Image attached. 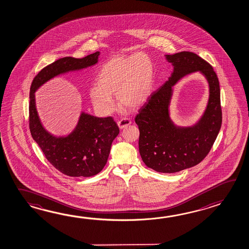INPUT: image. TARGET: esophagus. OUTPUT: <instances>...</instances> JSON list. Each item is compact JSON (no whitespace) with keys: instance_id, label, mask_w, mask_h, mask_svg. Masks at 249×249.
<instances>
[{"instance_id":"obj_1","label":"esophagus","mask_w":249,"mask_h":249,"mask_svg":"<svg viewBox=\"0 0 249 249\" xmlns=\"http://www.w3.org/2000/svg\"><path fill=\"white\" fill-rule=\"evenodd\" d=\"M130 124H131V121H130L129 119H127V118H124V119H122V120H120V121L118 122V126H119V127H120L121 129L127 127V126H129Z\"/></svg>"}]
</instances>
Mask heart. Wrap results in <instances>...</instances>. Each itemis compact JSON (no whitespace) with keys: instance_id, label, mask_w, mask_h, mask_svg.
I'll return each instance as SVG.
<instances>
[{"instance_id":"b5f03b06","label":"heart","mask_w":249,"mask_h":249,"mask_svg":"<svg viewBox=\"0 0 249 249\" xmlns=\"http://www.w3.org/2000/svg\"><path fill=\"white\" fill-rule=\"evenodd\" d=\"M155 82V67L152 58L138 52L119 55L107 60L98 71L97 85L89 88V95L98 112L109 114L119 103L128 109L142 107L151 97Z\"/></svg>"}]
</instances>
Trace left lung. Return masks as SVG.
I'll use <instances>...</instances> for the list:
<instances>
[{"label": "left lung", "mask_w": 249, "mask_h": 249, "mask_svg": "<svg viewBox=\"0 0 249 249\" xmlns=\"http://www.w3.org/2000/svg\"><path fill=\"white\" fill-rule=\"evenodd\" d=\"M173 66L171 76L139 110V152L142 161L160 173L179 172L192 168L208 155L222 125L218 78L213 67L189 51L165 55ZM198 71L208 81L210 96L206 109L192 126H178L170 117L172 87L183 76Z\"/></svg>", "instance_id": "left-lung-1"}]
</instances>
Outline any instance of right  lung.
I'll return each mask as SVG.
<instances>
[{"label": "right lung", "mask_w": 249, "mask_h": 249, "mask_svg": "<svg viewBox=\"0 0 249 249\" xmlns=\"http://www.w3.org/2000/svg\"><path fill=\"white\" fill-rule=\"evenodd\" d=\"M100 52L83 58L66 56L43 68L34 79L30 89L29 127L31 135L46 159L60 172L73 178L95 176L106 166L112 142L120 129L112 117L99 118L81 112L75 127L65 136L49 132L38 115L36 92L46 82L70 71L95 66Z\"/></svg>", "instance_id": "obj_1"}]
</instances>
